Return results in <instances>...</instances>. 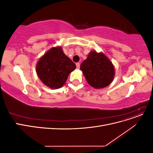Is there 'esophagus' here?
Segmentation results:
<instances>
[{
    "label": "esophagus",
    "mask_w": 153,
    "mask_h": 153,
    "mask_svg": "<svg viewBox=\"0 0 153 153\" xmlns=\"http://www.w3.org/2000/svg\"><path fill=\"white\" fill-rule=\"evenodd\" d=\"M76 68H77V69H79V68H80V63L77 62V63H76Z\"/></svg>",
    "instance_id": "obj_1"
}]
</instances>
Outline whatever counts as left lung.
Wrapping results in <instances>:
<instances>
[{
	"label": "left lung",
	"mask_w": 153,
	"mask_h": 153,
	"mask_svg": "<svg viewBox=\"0 0 153 153\" xmlns=\"http://www.w3.org/2000/svg\"><path fill=\"white\" fill-rule=\"evenodd\" d=\"M80 69L88 84L95 89L108 86L115 75L112 62L105 54L96 51H91L88 55L81 64Z\"/></svg>",
	"instance_id": "1"
}]
</instances>
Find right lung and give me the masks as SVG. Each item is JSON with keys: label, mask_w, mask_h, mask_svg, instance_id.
I'll return each instance as SVG.
<instances>
[{"label": "right lung", "mask_w": 153, "mask_h": 153, "mask_svg": "<svg viewBox=\"0 0 153 153\" xmlns=\"http://www.w3.org/2000/svg\"><path fill=\"white\" fill-rule=\"evenodd\" d=\"M76 68L75 64L63 52L61 47H53L45 53L37 63L36 73L45 85L59 89Z\"/></svg>", "instance_id": "1"}]
</instances>
